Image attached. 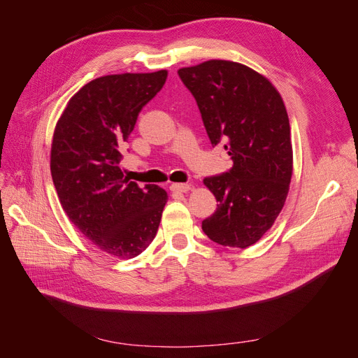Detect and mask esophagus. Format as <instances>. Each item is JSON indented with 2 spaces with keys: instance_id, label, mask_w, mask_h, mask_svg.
Segmentation results:
<instances>
[{
  "instance_id": "34e87169",
  "label": "esophagus",
  "mask_w": 358,
  "mask_h": 358,
  "mask_svg": "<svg viewBox=\"0 0 358 358\" xmlns=\"http://www.w3.org/2000/svg\"><path fill=\"white\" fill-rule=\"evenodd\" d=\"M170 189L173 192H188L191 189L189 183H171Z\"/></svg>"
}]
</instances>
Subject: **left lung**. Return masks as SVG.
Instances as JSON below:
<instances>
[{
    "instance_id": "left-lung-1",
    "label": "left lung",
    "mask_w": 358,
    "mask_h": 358,
    "mask_svg": "<svg viewBox=\"0 0 358 358\" xmlns=\"http://www.w3.org/2000/svg\"><path fill=\"white\" fill-rule=\"evenodd\" d=\"M194 95L212 146L224 143L230 171L206 178L218 208L201 222L222 246L257 243L282 210L292 176L289 119L266 76L243 64L209 59L178 70Z\"/></svg>"
}]
</instances>
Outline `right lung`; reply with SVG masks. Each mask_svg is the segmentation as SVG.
I'll return each mask as SVG.
<instances>
[{
    "label": "right lung",
    "mask_w": 358,
    "mask_h": 358,
    "mask_svg": "<svg viewBox=\"0 0 358 358\" xmlns=\"http://www.w3.org/2000/svg\"><path fill=\"white\" fill-rule=\"evenodd\" d=\"M167 70L101 76L67 103L52 138L50 173L59 203L106 254L134 258L158 231L167 192L140 188L119 167L137 116L161 91Z\"/></svg>",
    "instance_id": "right-lung-1"
}]
</instances>
